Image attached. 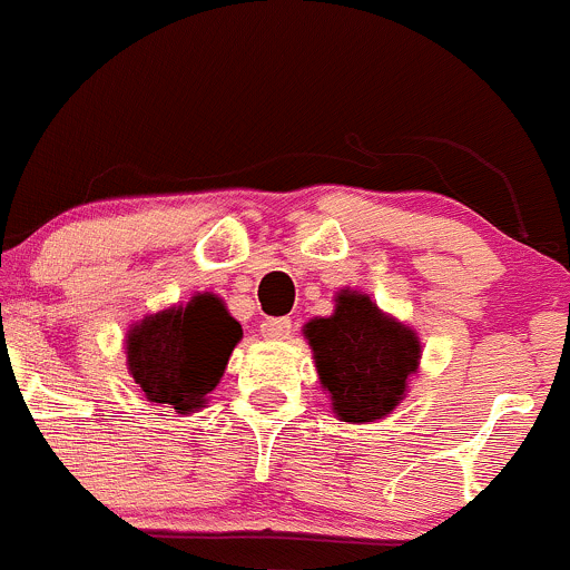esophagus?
I'll list each match as a JSON object with an SVG mask.
<instances>
[{"mask_svg":"<svg viewBox=\"0 0 570 570\" xmlns=\"http://www.w3.org/2000/svg\"><path fill=\"white\" fill-rule=\"evenodd\" d=\"M289 333H292V320H286V316H275V320L262 322V335L269 341L289 338Z\"/></svg>","mask_w":570,"mask_h":570,"instance_id":"34e87169","label":"esophagus"}]
</instances>
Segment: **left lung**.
<instances>
[{"mask_svg": "<svg viewBox=\"0 0 570 570\" xmlns=\"http://www.w3.org/2000/svg\"><path fill=\"white\" fill-rule=\"evenodd\" d=\"M305 338L333 410L346 423L380 421L395 410L421 361L417 335L357 292H341L335 314L308 322Z\"/></svg>", "mask_w": 570, "mask_h": 570, "instance_id": "left-lung-1", "label": "left lung"}]
</instances>
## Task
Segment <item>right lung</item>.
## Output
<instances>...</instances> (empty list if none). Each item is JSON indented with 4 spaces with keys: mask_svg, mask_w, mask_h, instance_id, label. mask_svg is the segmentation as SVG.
Returning a JSON list of instances; mask_svg holds the SVG:
<instances>
[{
    "mask_svg": "<svg viewBox=\"0 0 570 570\" xmlns=\"http://www.w3.org/2000/svg\"><path fill=\"white\" fill-rule=\"evenodd\" d=\"M243 327L215 295L147 316L128 335V368L155 404L190 415L224 376Z\"/></svg>",
    "mask_w": 570,
    "mask_h": 570,
    "instance_id": "right-lung-1",
    "label": "right lung"
}]
</instances>
